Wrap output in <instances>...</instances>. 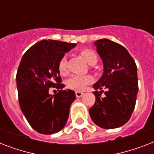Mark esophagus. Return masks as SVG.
<instances>
[{
	"mask_svg": "<svg viewBox=\"0 0 154 154\" xmlns=\"http://www.w3.org/2000/svg\"><path fill=\"white\" fill-rule=\"evenodd\" d=\"M75 94H76V97H81L83 96L84 93H82V92H76Z\"/></svg>",
	"mask_w": 154,
	"mask_h": 154,
	"instance_id": "esophagus-1",
	"label": "esophagus"
}]
</instances>
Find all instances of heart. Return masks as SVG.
I'll list each match as a JSON object with an SVG mask.
<instances>
[{
    "mask_svg": "<svg viewBox=\"0 0 154 154\" xmlns=\"http://www.w3.org/2000/svg\"><path fill=\"white\" fill-rule=\"evenodd\" d=\"M81 54L85 60L89 65H94L97 61V57L96 53L91 49H84L81 50ZM58 71L60 74L65 75L67 73V60L65 57H62L58 64ZM93 82V77L89 75H72L66 82V85L69 89L75 91H82Z\"/></svg>",
    "mask_w": 154,
    "mask_h": 154,
    "instance_id": "b5f03b06",
    "label": "heart"
}]
</instances>
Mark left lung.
<instances>
[{"mask_svg": "<svg viewBox=\"0 0 154 154\" xmlns=\"http://www.w3.org/2000/svg\"><path fill=\"white\" fill-rule=\"evenodd\" d=\"M94 45L102 60L104 72L94 85L96 101L89 109V115L99 127L115 129L125 124L134 112L138 91L137 68L134 58L120 44L101 39ZM98 88L106 89L105 98L101 97Z\"/></svg>", "mask_w": 154, "mask_h": 154, "instance_id": "obj_1", "label": "left lung"}]
</instances>
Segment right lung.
Here are the masks:
<instances>
[{
	"label": "right lung",
	"mask_w": 154,
	"mask_h": 154,
	"mask_svg": "<svg viewBox=\"0 0 154 154\" xmlns=\"http://www.w3.org/2000/svg\"><path fill=\"white\" fill-rule=\"evenodd\" d=\"M76 44L42 40L23 55L17 72L20 109L32 129L42 134L60 131L67 122L69 109L76 99L74 91L64 90L58 64ZM58 93L50 95L49 88Z\"/></svg>",
	"instance_id": "obj_1"
}]
</instances>
